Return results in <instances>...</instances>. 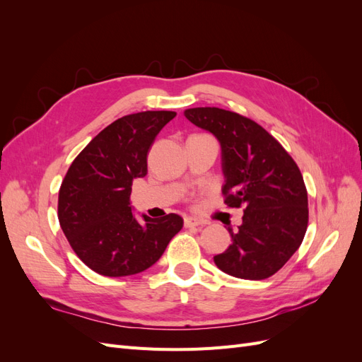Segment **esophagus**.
Here are the masks:
<instances>
[{
  "mask_svg": "<svg viewBox=\"0 0 362 362\" xmlns=\"http://www.w3.org/2000/svg\"><path fill=\"white\" fill-rule=\"evenodd\" d=\"M199 225H202V222L198 221V218H194V217H185L184 218V226L185 228H194V226H199Z\"/></svg>",
  "mask_w": 362,
  "mask_h": 362,
  "instance_id": "1",
  "label": "esophagus"
}]
</instances>
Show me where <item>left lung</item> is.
Listing matches in <instances>:
<instances>
[{"label":"left lung","instance_id":"left-lung-1","mask_svg":"<svg viewBox=\"0 0 362 362\" xmlns=\"http://www.w3.org/2000/svg\"><path fill=\"white\" fill-rule=\"evenodd\" d=\"M192 124L213 133L222 146L225 184L231 208H245L231 245L214 257L228 275L270 278L299 249L308 226V193L298 164L279 141L254 120L217 107L184 112Z\"/></svg>","mask_w":362,"mask_h":362}]
</instances>
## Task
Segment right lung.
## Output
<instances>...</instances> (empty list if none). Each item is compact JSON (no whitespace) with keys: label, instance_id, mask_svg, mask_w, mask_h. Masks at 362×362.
<instances>
[{"label":"right lung","instance_id":"right-lung-1","mask_svg":"<svg viewBox=\"0 0 362 362\" xmlns=\"http://www.w3.org/2000/svg\"><path fill=\"white\" fill-rule=\"evenodd\" d=\"M175 112L127 115L105 127L72 161L59 192V222L87 267L104 276H129L160 259L182 228V217L131 213V185L148 173V152Z\"/></svg>","mask_w":362,"mask_h":362}]
</instances>
